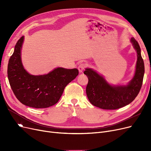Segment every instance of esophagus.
<instances>
[{"instance_id":"obj_1","label":"esophagus","mask_w":151,"mask_h":151,"mask_svg":"<svg viewBox=\"0 0 151 151\" xmlns=\"http://www.w3.org/2000/svg\"><path fill=\"white\" fill-rule=\"evenodd\" d=\"M86 67V65L85 63H81V64H80V65H79V66H78V67L79 71H80V73L83 72V71L85 69Z\"/></svg>"}]
</instances>
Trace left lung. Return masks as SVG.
I'll return each instance as SVG.
<instances>
[{
    "label": "left lung",
    "instance_id": "left-lung-1",
    "mask_svg": "<svg viewBox=\"0 0 151 151\" xmlns=\"http://www.w3.org/2000/svg\"><path fill=\"white\" fill-rule=\"evenodd\" d=\"M130 41L137 52V62L134 76L127 85L111 86L93 70L86 68L84 71L89 80L86 94L93 106L104 109H116L129 105L138 96L143 81L145 65L138 43L133 37Z\"/></svg>",
    "mask_w": 151,
    "mask_h": 151
}]
</instances>
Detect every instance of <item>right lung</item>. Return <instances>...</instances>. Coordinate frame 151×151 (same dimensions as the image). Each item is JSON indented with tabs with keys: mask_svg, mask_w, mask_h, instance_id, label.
<instances>
[{
	"mask_svg": "<svg viewBox=\"0 0 151 151\" xmlns=\"http://www.w3.org/2000/svg\"><path fill=\"white\" fill-rule=\"evenodd\" d=\"M24 41L21 37L8 64L7 74L11 88L23 105L35 108H45L57 104L66 86L78 75L76 68H55L43 75H32L24 68L21 50Z\"/></svg>",
	"mask_w": 151,
	"mask_h": 151,
	"instance_id": "add662e5",
	"label": "right lung"
}]
</instances>
